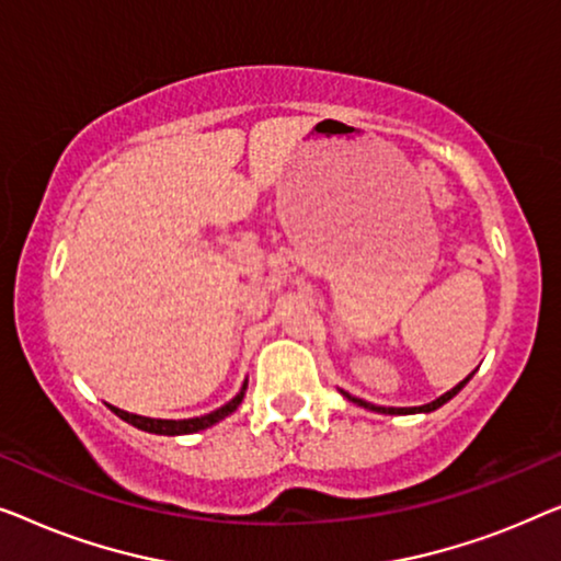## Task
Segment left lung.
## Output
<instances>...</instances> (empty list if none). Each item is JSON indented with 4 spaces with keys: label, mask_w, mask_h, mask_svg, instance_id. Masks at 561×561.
Segmentation results:
<instances>
[{
    "label": "left lung",
    "mask_w": 561,
    "mask_h": 561,
    "mask_svg": "<svg viewBox=\"0 0 561 561\" xmlns=\"http://www.w3.org/2000/svg\"><path fill=\"white\" fill-rule=\"evenodd\" d=\"M472 374H476V370H472ZM472 374H470L468 378H462V381L457 383V386H453V389H449L447 393H442L439 399L430 401V404H422V407H378V404H370V401H363V399H358V397H351V393L343 391V389H341V393H343V397L348 399V401H353V404H358V407H363V409H370V412H376V414H430V412H435V409H439L442 404H447V401L453 399L455 393L460 391L462 386L470 381Z\"/></svg>",
    "instance_id": "obj_1"
}]
</instances>
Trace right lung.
Returning <instances> with one entry per match:
<instances>
[{
  "label": "right lung",
  "instance_id": "obj_1",
  "mask_svg": "<svg viewBox=\"0 0 561 561\" xmlns=\"http://www.w3.org/2000/svg\"><path fill=\"white\" fill-rule=\"evenodd\" d=\"M247 386H249V378L243 381L241 391L236 393L231 401H226L224 407H218L216 412L210 414H203V416H191V420H152V416H141V414H131V412H124L119 407H112L106 404L112 412L124 420L126 424H131V427H137L141 432H149V435H164V437H178V435H193V432H201V430H208L213 424H218L220 420H226L228 414H233L239 404L243 401V393H247Z\"/></svg>",
  "mask_w": 561,
  "mask_h": 561
}]
</instances>
